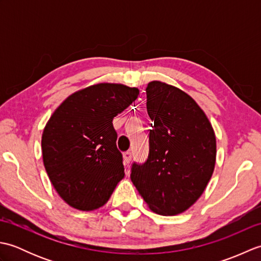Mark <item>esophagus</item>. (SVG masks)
<instances>
[{
    "label": "esophagus",
    "instance_id": "obj_1",
    "mask_svg": "<svg viewBox=\"0 0 261 261\" xmlns=\"http://www.w3.org/2000/svg\"><path fill=\"white\" fill-rule=\"evenodd\" d=\"M131 157H132V154H131V152H130V151H125V152L123 153V158H124V163H125V165L130 164V162H131Z\"/></svg>",
    "mask_w": 261,
    "mask_h": 261
}]
</instances>
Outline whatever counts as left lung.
<instances>
[{
    "label": "left lung",
    "mask_w": 261,
    "mask_h": 261,
    "mask_svg": "<svg viewBox=\"0 0 261 261\" xmlns=\"http://www.w3.org/2000/svg\"><path fill=\"white\" fill-rule=\"evenodd\" d=\"M146 92L153 122L149 154L132 164L130 178L154 213L176 215L197 201L212 177L215 135L203 110L179 88L153 81Z\"/></svg>",
    "instance_id": "obj_1"
}]
</instances>
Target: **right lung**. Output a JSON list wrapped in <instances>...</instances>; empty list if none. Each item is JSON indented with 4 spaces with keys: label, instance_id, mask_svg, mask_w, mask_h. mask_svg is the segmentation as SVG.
<instances>
[{
    "label": "right lung",
    "instance_id": "add662e5",
    "mask_svg": "<svg viewBox=\"0 0 261 261\" xmlns=\"http://www.w3.org/2000/svg\"><path fill=\"white\" fill-rule=\"evenodd\" d=\"M138 95L136 87L101 83L71 94L49 119L41 139L43 165L71 207L103 206L124 177L112 121Z\"/></svg>",
    "mask_w": 261,
    "mask_h": 261
}]
</instances>
